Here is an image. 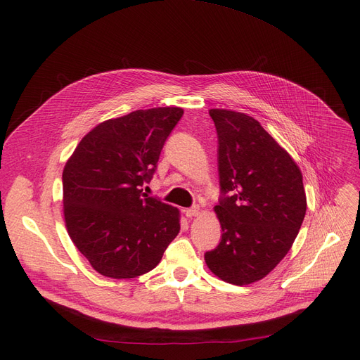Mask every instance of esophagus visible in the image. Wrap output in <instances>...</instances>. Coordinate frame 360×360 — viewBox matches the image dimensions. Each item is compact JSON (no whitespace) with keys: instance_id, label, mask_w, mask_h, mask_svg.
<instances>
[{"instance_id":"esophagus-1","label":"esophagus","mask_w":360,"mask_h":360,"mask_svg":"<svg viewBox=\"0 0 360 360\" xmlns=\"http://www.w3.org/2000/svg\"><path fill=\"white\" fill-rule=\"evenodd\" d=\"M184 213H185L186 217H190V219H191V217H195V216L200 214V207H198V205H194V207H191V209H186Z\"/></svg>"}]
</instances>
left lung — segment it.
Here are the masks:
<instances>
[{"instance_id": "left-lung-1", "label": "left lung", "mask_w": 360, "mask_h": 360, "mask_svg": "<svg viewBox=\"0 0 360 360\" xmlns=\"http://www.w3.org/2000/svg\"><path fill=\"white\" fill-rule=\"evenodd\" d=\"M217 131L220 243L204 254L223 281L251 285L285 258L307 213L300 169L247 113L210 109Z\"/></svg>"}]
</instances>
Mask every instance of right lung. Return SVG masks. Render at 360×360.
I'll list each match as a JSON object with an SVG mask.
<instances>
[{
    "label": "right lung",
    "mask_w": 360,
    "mask_h": 360,
    "mask_svg": "<svg viewBox=\"0 0 360 360\" xmlns=\"http://www.w3.org/2000/svg\"><path fill=\"white\" fill-rule=\"evenodd\" d=\"M184 110L153 108L108 120L86 134L63 172L64 219L99 274L132 278L153 270L179 233V210L143 193Z\"/></svg>",
    "instance_id": "add662e5"
}]
</instances>
